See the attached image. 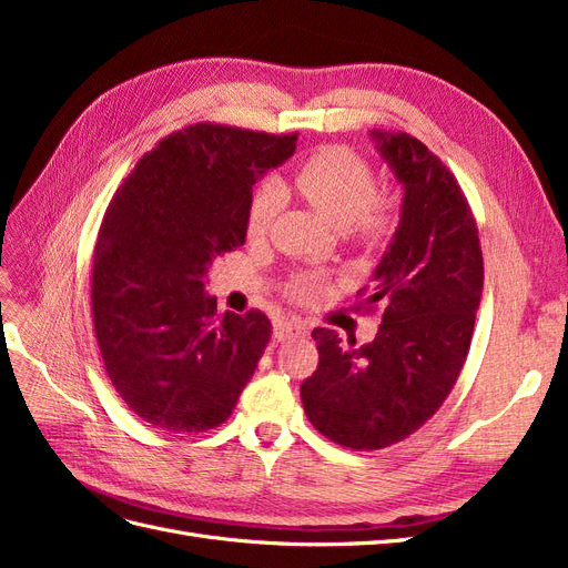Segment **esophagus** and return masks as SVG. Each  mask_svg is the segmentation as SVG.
Returning <instances> with one entry per match:
<instances>
[{"label": "esophagus", "mask_w": 568, "mask_h": 568, "mask_svg": "<svg viewBox=\"0 0 568 568\" xmlns=\"http://www.w3.org/2000/svg\"><path fill=\"white\" fill-rule=\"evenodd\" d=\"M305 332H307V324L301 320H282V322H277V326H274V336H277L280 341L303 336Z\"/></svg>", "instance_id": "34e87169"}]
</instances>
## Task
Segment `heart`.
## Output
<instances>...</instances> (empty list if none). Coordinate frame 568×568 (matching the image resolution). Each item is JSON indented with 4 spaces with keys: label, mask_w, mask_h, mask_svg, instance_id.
<instances>
[{
    "label": "heart",
    "mask_w": 568,
    "mask_h": 568,
    "mask_svg": "<svg viewBox=\"0 0 568 568\" xmlns=\"http://www.w3.org/2000/svg\"><path fill=\"white\" fill-rule=\"evenodd\" d=\"M288 186L334 227H351L365 242H379L395 220V203L390 196L376 192L369 163L346 146L332 144L311 153L288 175ZM280 205L282 194L277 186L263 184L255 189L248 205V234L253 239L270 232ZM322 286L317 272H301L291 277L286 288L298 301H313L322 294Z\"/></svg>",
    "instance_id": "heart-1"
}]
</instances>
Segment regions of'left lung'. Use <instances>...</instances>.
<instances>
[{"label": "left lung", "instance_id": "1", "mask_svg": "<svg viewBox=\"0 0 568 568\" xmlns=\"http://www.w3.org/2000/svg\"><path fill=\"white\" fill-rule=\"evenodd\" d=\"M372 136L405 186L400 227L357 291V311L384 322L363 348L315 329L320 365L301 386L311 424L351 450L388 448L436 415L467 363L484 291L476 220L450 168L407 132Z\"/></svg>", "mask_w": 568, "mask_h": 568}]
</instances>
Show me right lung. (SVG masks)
I'll use <instances>...</instances> for the list:
<instances>
[{"instance_id": "obj_1", "label": "right lung", "mask_w": 568, "mask_h": 568, "mask_svg": "<svg viewBox=\"0 0 568 568\" xmlns=\"http://www.w3.org/2000/svg\"><path fill=\"white\" fill-rule=\"evenodd\" d=\"M298 134L186 125L146 151L118 186L97 236L92 317L120 398L170 434L225 422L263 357L265 313H217L203 277L246 242L253 184Z\"/></svg>"}]
</instances>
